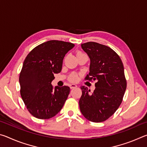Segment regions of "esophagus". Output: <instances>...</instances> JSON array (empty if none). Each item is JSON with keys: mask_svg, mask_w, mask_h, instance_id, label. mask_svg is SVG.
<instances>
[{"mask_svg": "<svg viewBox=\"0 0 147 147\" xmlns=\"http://www.w3.org/2000/svg\"><path fill=\"white\" fill-rule=\"evenodd\" d=\"M69 87H70L71 89H73V88H75L77 87V86L76 85V84H70L69 85Z\"/></svg>", "mask_w": 147, "mask_h": 147, "instance_id": "34e87169", "label": "esophagus"}]
</instances>
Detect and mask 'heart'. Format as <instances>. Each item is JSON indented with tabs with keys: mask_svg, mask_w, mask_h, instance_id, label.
Here are the masks:
<instances>
[{
	"mask_svg": "<svg viewBox=\"0 0 147 147\" xmlns=\"http://www.w3.org/2000/svg\"><path fill=\"white\" fill-rule=\"evenodd\" d=\"M78 53H80V52H78ZM69 80L71 82H76L77 80H78V75L76 74H71L70 76H69Z\"/></svg>",
	"mask_w": 147,
	"mask_h": 147,
	"instance_id": "1",
	"label": "heart"
}]
</instances>
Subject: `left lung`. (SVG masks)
I'll return each instance as SVG.
<instances>
[{
    "instance_id": "1",
    "label": "left lung",
    "mask_w": 147,
    "mask_h": 147,
    "mask_svg": "<svg viewBox=\"0 0 147 147\" xmlns=\"http://www.w3.org/2000/svg\"><path fill=\"white\" fill-rule=\"evenodd\" d=\"M82 48L91 60L86 80H96L95 89L90 93L81 86L80 109L88 120L101 123L115 112L123 101L126 89L124 66L120 57L113 49L96 42L82 44Z\"/></svg>"
}]
</instances>
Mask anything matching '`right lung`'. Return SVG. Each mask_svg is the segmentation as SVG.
Wrapping results in <instances>:
<instances>
[{
    "instance_id": "right-lung-1",
    "label": "right lung",
    "mask_w": 147,
    "mask_h": 147,
    "mask_svg": "<svg viewBox=\"0 0 147 147\" xmlns=\"http://www.w3.org/2000/svg\"><path fill=\"white\" fill-rule=\"evenodd\" d=\"M73 43L51 40L39 45L30 52L20 73V93L30 114L39 119H49L63 108L70 93L68 86H56L51 82L54 74L61 72L65 54Z\"/></svg>"
}]
</instances>
